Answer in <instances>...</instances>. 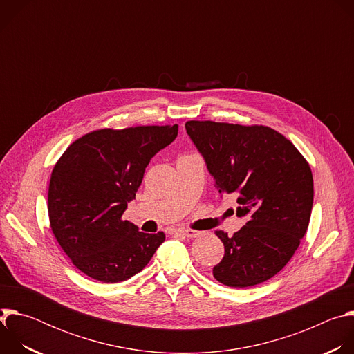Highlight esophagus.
<instances>
[{
  "instance_id": "1",
  "label": "esophagus",
  "mask_w": 354,
  "mask_h": 354,
  "mask_svg": "<svg viewBox=\"0 0 354 354\" xmlns=\"http://www.w3.org/2000/svg\"><path fill=\"white\" fill-rule=\"evenodd\" d=\"M175 232H178V234H180V235H183L186 238H196V236L200 235V231H194V230H189V228H180V230L175 231Z\"/></svg>"
}]
</instances>
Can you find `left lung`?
<instances>
[{"label": "left lung", "mask_w": 354, "mask_h": 354, "mask_svg": "<svg viewBox=\"0 0 354 354\" xmlns=\"http://www.w3.org/2000/svg\"><path fill=\"white\" fill-rule=\"evenodd\" d=\"M186 133L220 194L236 193L246 224L228 236L213 276L228 287H250L277 274L304 238L314 201L308 162L283 134L265 126L190 120Z\"/></svg>", "instance_id": "8db88e82"}]
</instances>
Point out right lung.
<instances>
[{
	"label": "right lung",
	"instance_id": "right-lung-1",
	"mask_svg": "<svg viewBox=\"0 0 354 354\" xmlns=\"http://www.w3.org/2000/svg\"><path fill=\"white\" fill-rule=\"evenodd\" d=\"M178 136L174 126L96 130L75 140L53 168L48 185L52 231L74 266L104 283L141 272L165 241L122 220L144 171Z\"/></svg>",
	"mask_w": 354,
	"mask_h": 354
}]
</instances>
